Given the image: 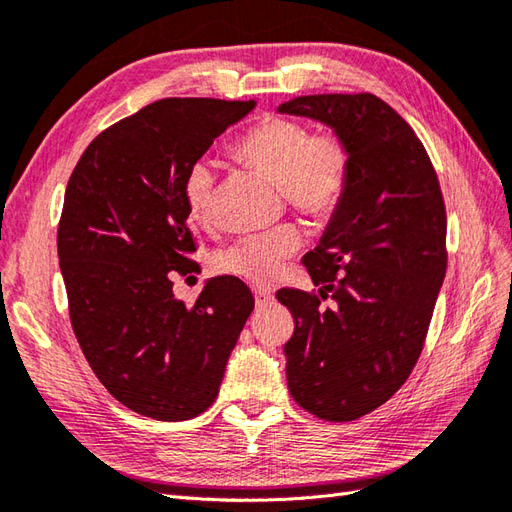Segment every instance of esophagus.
<instances>
[{"label": "esophagus", "mask_w": 512, "mask_h": 512, "mask_svg": "<svg viewBox=\"0 0 512 512\" xmlns=\"http://www.w3.org/2000/svg\"><path fill=\"white\" fill-rule=\"evenodd\" d=\"M254 298H256V304H258V306H263V304H269L271 300H274V293H271L269 289L256 287V289H254Z\"/></svg>", "instance_id": "34e87169"}]
</instances>
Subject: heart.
I'll use <instances>...</instances> for the list:
<instances>
[{"label": "heart", "instance_id": "1", "mask_svg": "<svg viewBox=\"0 0 512 512\" xmlns=\"http://www.w3.org/2000/svg\"><path fill=\"white\" fill-rule=\"evenodd\" d=\"M234 153L276 179L291 206L313 219H328L346 197L350 151L342 135L335 131L313 135L300 120L265 118L234 142ZM214 181L217 173L208 160H199L188 168L184 201L188 214L197 223L210 219ZM300 243L302 232L298 225H280L227 249L219 260V269L263 285L280 274L285 260Z\"/></svg>", "mask_w": 512, "mask_h": 512}]
</instances>
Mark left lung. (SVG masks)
Here are the masks:
<instances>
[{"label":"left lung","instance_id":"left-lung-1","mask_svg":"<svg viewBox=\"0 0 512 512\" xmlns=\"http://www.w3.org/2000/svg\"><path fill=\"white\" fill-rule=\"evenodd\" d=\"M342 135L350 181L320 243L302 258L320 291L280 289L293 315L285 344L293 401L346 423L377 410L410 377L447 271V212L423 142L372 94L282 102ZM328 294L333 310H320Z\"/></svg>","mask_w":512,"mask_h":512}]
</instances>
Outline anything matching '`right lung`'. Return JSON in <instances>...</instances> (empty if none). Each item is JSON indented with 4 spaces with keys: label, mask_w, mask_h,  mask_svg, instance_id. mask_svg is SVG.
<instances>
[{
    "label": "right lung",
    "mask_w": 512,
    "mask_h": 512,
    "mask_svg": "<svg viewBox=\"0 0 512 512\" xmlns=\"http://www.w3.org/2000/svg\"><path fill=\"white\" fill-rule=\"evenodd\" d=\"M254 100L164 98L102 131L67 181L56 234L74 335L113 399L155 420L206 412L254 295L206 282L197 302L173 276L197 271L184 179Z\"/></svg>",
    "instance_id": "add662e5"
}]
</instances>
